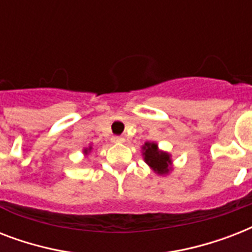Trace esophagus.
<instances>
[{"mask_svg": "<svg viewBox=\"0 0 252 252\" xmlns=\"http://www.w3.org/2000/svg\"><path fill=\"white\" fill-rule=\"evenodd\" d=\"M112 141L116 142V144H122V142L126 141V138L123 137V136H114V137H112Z\"/></svg>", "mask_w": 252, "mask_h": 252, "instance_id": "esophagus-1", "label": "esophagus"}]
</instances>
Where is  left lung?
Instances as JSON below:
<instances>
[{"label":"left lung","instance_id":"8db88e82","mask_svg":"<svg viewBox=\"0 0 252 252\" xmlns=\"http://www.w3.org/2000/svg\"><path fill=\"white\" fill-rule=\"evenodd\" d=\"M142 149L145 150L144 156H145L146 163L153 168L154 171L158 174L168 172V165L171 163V161L167 153L159 152L156 144H149V142H146Z\"/></svg>","mask_w":252,"mask_h":252}]
</instances>
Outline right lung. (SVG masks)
<instances>
[{
  "label": "right lung",
  "mask_w": 252,
  "mask_h": 252,
  "mask_svg": "<svg viewBox=\"0 0 252 252\" xmlns=\"http://www.w3.org/2000/svg\"><path fill=\"white\" fill-rule=\"evenodd\" d=\"M85 153H87V150H85Z\"/></svg>",
  "instance_id": "1"
}]
</instances>
